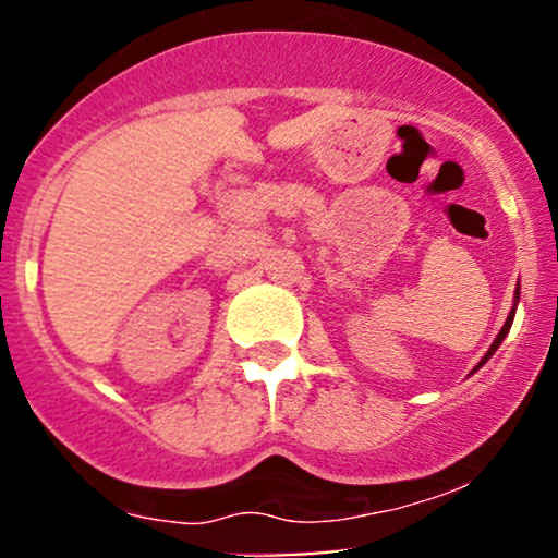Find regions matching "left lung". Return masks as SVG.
Returning a JSON list of instances; mask_svg holds the SVG:
<instances>
[{
	"instance_id": "left-lung-1",
	"label": "left lung",
	"mask_w": 558,
	"mask_h": 558,
	"mask_svg": "<svg viewBox=\"0 0 558 558\" xmlns=\"http://www.w3.org/2000/svg\"><path fill=\"white\" fill-rule=\"evenodd\" d=\"M517 304H520V283H517V291H514V306H511V312H509V317H506L504 328H501V330H498L496 341H493V343H490V349H488V351H485V356H483V360H480V364H477V367H475V369H480V367H483V364H485V362H488L493 354H496V349H498V345H501V343H504V338H506V336H509V330H511V323H514V312H517ZM475 369H472V373H475Z\"/></svg>"
}]
</instances>
